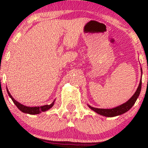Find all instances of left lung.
<instances>
[{
    "label": "left lung",
    "instance_id": "1",
    "mask_svg": "<svg viewBox=\"0 0 148 148\" xmlns=\"http://www.w3.org/2000/svg\"><path fill=\"white\" fill-rule=\"evenodd\" d=\"M141 85H142V81L140 80V84L138 88H137L136 91L134 93V95L132 97L130 98L127 102H125L123 104L120 105V106L115 107V108H111V109H104V108H94V107H92L90 105H88L90 108H91L92 110H93L94 111H95L98 114L103 115V116L106 117H114L117 116V115H120L123 113H126L127 111H128L129 110L134 106V104L135 103L136 101L137 98L138 97L139 95H140V90H141Z\"/></svg>",
    "mask_w": 148,
    "mask_h": 148
}]
</instances>
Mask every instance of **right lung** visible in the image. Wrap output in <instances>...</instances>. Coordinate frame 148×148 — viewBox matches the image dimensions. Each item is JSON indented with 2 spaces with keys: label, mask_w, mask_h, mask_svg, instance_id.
Wrapping results in <instances>:
<instances>
[{
  "label": "right lung",
  "mask_w": 148,
  "mask_h": 148,
  "mask_svg": "<svg viewBox=\"0 0 148 148\" xmlns=\"http://www.w3.org/2000/svg\"><path fill=\"white\" fill-rule=\"evenodd\" d=\"M7 91H8V95H9L10 97L11 98L12 100L13 101V102L15 105H16V107L20 110V111L23 112L25 113H28V114H31V115H35V114H39L41 112L43 111H46L47 110H49V108H51V107L53 106L54 104V101L49 105H45V106H35V107H29V106H25L24 105L21 104L18 101H16L14 98L12 97L11 95L10 94L9 91L7 89Z\"/></svg>",
  "instance_id": "add662e5"
}]
</instances>
